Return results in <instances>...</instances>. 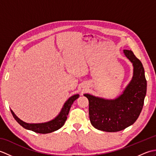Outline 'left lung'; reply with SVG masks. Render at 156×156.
I'll use <instances>...</instances> for the list:
<instances>
[{
  "label": "left lung",
  "instance_id": "obj_1",
  "mask_svg": "<svg viewBox=\"0 0 156 156\" xmlns=\"http://www.w3.org/2000/svg\"><path fill=\"white\" fill-rule=\"evenodd\" d=\"M123 53L133 66L131 80L122 94L114 99H106L84 94L89 101V117L98 130L117 132L136 121L143 108L147 91V81L141 62L131 50Z\"/></svg>",
  "mask_w": 156,
  "mask_h": 156
}]
</instances>
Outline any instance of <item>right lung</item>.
Instances as JSON below:
<instances>
[{
  "mask_svg": "<svg viewBox=\"0 0 156 156\" xmlns=\"http://www.w3.org/2000/svg\"><path fill=\"white\" fill-rule=\"evenodd\" d=\"M78 97V94H74L69 97L66 101L64 105H63L62 110L59 112V113L57 117H55L51 121L42 122V123H27V122H25L21 120L18 117H16V115L14 113V112L11 109V111L13 117L15 118L18 123H19L20 125H21L23 128L28 129V130L33 131L37 133H51V132L58 130L59 129H60L64 125L66 119H67L69 109L71 108L72 105L73 104L74 101H76Z\"/></svg>",
  "mask_w": 156,
  "mask_h": 156,
  "instance_id": "right-lung-1",
  "label": "right lung"
}]
</instances>
